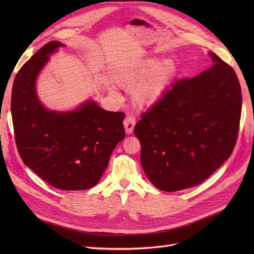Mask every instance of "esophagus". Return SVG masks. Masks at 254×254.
<instances>
[{
	"mask_svg": "<svg viewBox=\"0 0 254 254\" xmlns=\"http://www.w3.org/2000/svg\"><path fill=\"white\" fill-rule=\"evenodd\" d=\"M124 126H125L127 134V135L131 134L132 130H134L135 126H136V118H135V116H132V115L126 116V118L124 120Z\"/></svg>",
	"mask_w": 254,
	"mask_h": 254,
	"instance_id": "obj_1",
	"label": "esophagus"
}]
</instances>
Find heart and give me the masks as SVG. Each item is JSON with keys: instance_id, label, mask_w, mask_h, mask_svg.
<instances>
[{"instance_id": "1", "label": "heart", "mask_w": 254, "mask_h": 254, "mask_svg": "<svg viewBox=\"0 0 254 254\" xmlns=\"http://www.w3.org/2000/svg\"><path fill=\"white\" fill-rule=\"evenodd\" d=\"M177 72L172 60L157 62L147 59L120 69L115 75V83L126 90H132V101L144 107L155 103L171 85Z\"/></svg>"}]
</instances>
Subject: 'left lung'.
I'll list each match as a JSON object with an SVG mask.
<instances>
[{
	"instance_id": "1",
	"label": "left lung",
	"mask_w": 254,
	"mask_h": 254,
	"mask_svg": "<svg viewBox=\"0 0 254 254\" xmlns=\"http://www.w3.org/2000/svg\"><path fill=\"white\" fill-rule=\"evenodd\" d=\"M213 64L176 80L142 113L135 127L141 165L161 190L198 185L228 159L238 138L242 91L230 64L210 53Z\"/></svg>"
}]
</instances>
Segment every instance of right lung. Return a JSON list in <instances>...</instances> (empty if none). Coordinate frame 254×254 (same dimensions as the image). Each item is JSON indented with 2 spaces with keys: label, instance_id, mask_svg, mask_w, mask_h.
I'll return each mask as SVG.
<instances>
[{
  "label": "right lung",
  "instance_id": "obj_1",
  "mask_svg": "<svg viewBox=\"0 0 254 254\" xmlns=\"http://www.w3.org/2000/svg\"><path fill=\"white\" fill-rule=\"evenodd\" d=\"M61 46L47 43L17 72L11 96L13 128L25 166L53 188L83 190L98 184L115 146L124 140L125 113L106 111L93 102L68 113L40 104L36 78Z\"/></svg>",
  "mask_w": 254,
  "mask_h": 254
}]
</instances>
